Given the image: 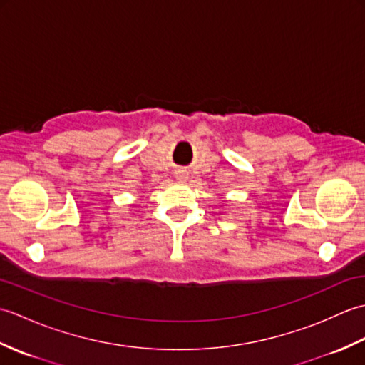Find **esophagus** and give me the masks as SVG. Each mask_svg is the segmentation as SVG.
<instances>
[{"instance_id": "obj_1", "label": "esophagus", "mask_w": 365, "mask_h": 365, "mask_svg": "<svg viewBox=\"0 0 365 365\" xmlns=\"http://www.w3.org/2000/svg\"><path fill=\"white\" fill-rule=\"evenodd\" d=\"M188 177H190V174H188L187 169H177L175 170V178L178 182H187Z\"/></svg>"}]
</instances>
